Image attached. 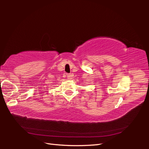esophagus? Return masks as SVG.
Listing matches in <instances>:
<instances>
[{
	"label": "esophagus",
	"mask_w": 149,
	"mask_h": 149,
	"mask_svg": "<svg viewBox=\"0 0 149 149\" xmlns=\"http://www.w3.org/2000/svg\"><path fill=\"white\" fill-rule=\"evenodd\" d=\"M70 76H71V75H70V74H66V77H67L68 79L70 78Z\"/></svg>",
	"instance_id": "34e87169"
}]
</instances>
